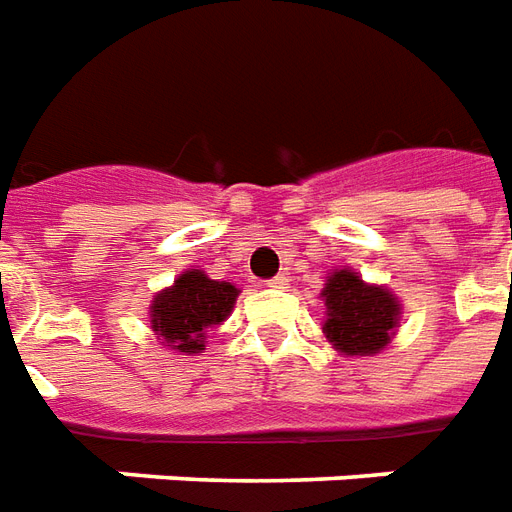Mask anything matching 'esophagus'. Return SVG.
Listing matches in <instances>:
<instances>
[{"label":"esophagus","mask_w":512,"mask_h":512,"mask_svg":"<svg viewBox=\"0 0 512 512\" xmlns=\"http://www.w3.org/2000/svg\"><path fill=\"white\" fill-rule=\"evenodd\" d=\"M267 286H270V289H286V286H289V278H286V275H275V278L267 281Z\"/></svg>","instance_id":"obj_1"}]
</instances>
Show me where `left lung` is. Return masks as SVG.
I'll return each instance as SVG.
<instances>
[{
    "mask_svg": "<svg viewBox=\"0 0 512 512\" xmlns=\"http://www.w3.org/2000/svg\"><path fill=\"white\" fill-rule=\"evenodd\" d=\"M324 335L343 354L382 352L401 322V302L384 286L365 283L357 272L335 270L324 283Z\"/></svg>",
    "mask_w": 512,
    "mask_h": 512,
    "instance_id": "1",
    "label": "left lung"
}]
</instances>
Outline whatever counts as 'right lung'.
I'll list each match as a JSON object with an SVG mask.
<instances>
[{
    "label": "right lung",
    "mask_w": 512,
    "mask_h": 512,
    "mask_svg": "<svg viewBox=\"0 0 512 512\" xmlns=\"http://www.w3.org/2000/svg\"><path fill=\"white\" fill-rule=\"evenodd\" d=\"M237 294L240 289L234 283L212 281L201 270H188L174 286L155 294L149 305V322L163 346L196 354L204 349L212 324L226 322V316L234 311Z\"/></svg>",
    "instance_id": "1"
}]
</instances>
